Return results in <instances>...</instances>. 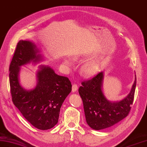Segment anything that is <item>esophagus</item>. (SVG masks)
<instances>
[{
  "instance_id": "esophagus-1",
  "label": "esophagus",
  "mask_w": 147,
  "mask_h": 147,
  "mask_svg": "<svg viewBox=\"0 0 147 147\" xmlns=\"http://www.w3.org/2000/svg\"><path fill=\"white\" fill-rule=\"evenodd\" d=\"M78 85L76 84H74L73 85V86H72V91H73V92H76V91H77V90H78Z\"/></svg>"
}]
</instances>
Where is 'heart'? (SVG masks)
<instances>
[{"mask_svg":"<svg viewBox=\"0 0 147 147\" xmlns=\"http://www.w3.org/2000/svg\"><path fill=\"white\" fill-rule=\"evenodd\" d=\"M80 58V55H77L74 57V59H78ZM64 64L66 66H69L71 65V60L69 59H65L64 60ZM100 68V65L98 61H91L85 63L81 67V73L83 76L86 78H89L94 76L99 72Z\"/></svg>","mask_w":147,"mask_h":147,"instance_id":"obj_1","label":"heart"}]
</instances>
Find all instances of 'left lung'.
<instances>
[{
	"label": "left lung",
	"instance_id": "8db88e82",
	"mask_svg": "<svg viewBox=\"0 0 147 147\" xmlns=\"http://www.w3.org/2000/svg\"><path fill=\"white\" fill-rule=\"evenodd\" d=\"M130 93L119 101L109 100L102 91L104 73L82 82L79 94L83 102L86 122L94 130H99L115 125L128 115L133 104L136 88V75Z\"/></svg>",
	"mask_w": 147,
	"mask_h": 147
}]
</instances>
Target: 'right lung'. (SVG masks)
Listing matches in <instances>:
<instances>
[{
	"instance_id": "add662e5",
	"label": "right lung",
	"mask_w": 147,
	"mask_h": 147,
	"mask_svg": "<svg viewBox=\"0 0 147 147\" xmlns=\"http://www.w3.org/2000/svg\"><path fill=\"white\" fill-rule=\"evenodd\" d=\"M44 60L35 43L20 40L9 67L10 92L13 104L33 126L48 130L58 122L60 109L71 91L69 79L56 74L50 66L40 65L37 70L36 85L28 90L20 82L21 66Z\"/></svg>"
}]
</instances>
